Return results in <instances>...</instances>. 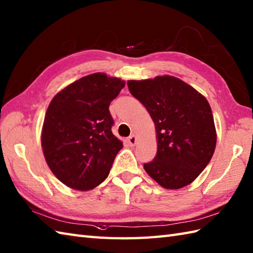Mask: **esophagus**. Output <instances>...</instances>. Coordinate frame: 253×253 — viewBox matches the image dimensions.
Segmentation results:
<instances>
[{"label": "esophagus", "mask_w": 253, "mask_h": 253, "mask_svg": "<svg viewBox=\"0 0 253 253\" xmlns=\"http://www.w3.org/2000/svg\"><path fill=\"white\" fill-rule=\"evenodd\" d=\"M128 143L130 144V146H135V144L137 143V137L135 135H131L128 137Z\"/></svg>", "instance_id": "1"}]
</instances>
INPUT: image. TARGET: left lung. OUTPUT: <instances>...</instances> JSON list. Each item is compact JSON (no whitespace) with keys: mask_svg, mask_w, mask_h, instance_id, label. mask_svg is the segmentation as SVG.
I'll return each instance as SVG.
<instances>
[{"mask_svg":"<svg viewBox=\"0 0 253 253\" xmlns=\"http://www.w3.org/2000/svg\"><path fill=\"white\" fill-rule=\"evenodd\" d=\"M130 93L154 123L158 152L144 170L165 189H180L207 168L216 147V129L206 96L181 79L163 75L128 80Z\"/></svg>","mask_w":253,"mask_h":253,"instance_id":"obj_1","label":"left lung"}]
</instances>
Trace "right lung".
Here are the masks:
<instances>
[{
	"label": "right lung",
	"instance_id": "right-lung-1",
	"mask_svg": "<svg viewBox=\"0 0 253 253\" xmlns=\"http://www.w3.org/2000/svg\"><path fill=\"white\" fill-rule=\"evenodd\" d=\"M125 80L94 73L62 89L50 102L41 130L46 164L56 178L87 191L109 176L123 142L111 130L109 106Z\"/></svg>",
	"mask_w": 253,
	"mask_h": 253
}]
</instances>
